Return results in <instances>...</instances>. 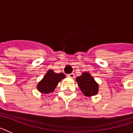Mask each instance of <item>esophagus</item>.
Listing matches in <instances>:
<instances>
[{
    "label": "esophagus",
    "instance_id": "1",
    "mask_svg": "<svg viewBox=\"0 0 133 133\" xmlns=\"http://www.w3.org/2000/svg\"><path fill=\"white\" fill-rule=\"evenodd\" d=\"M68 76V77H70V78H72V79H73V78H75V75L73 74V73H71V74H69V75H67Z\"/></svg>",
    "mask_w": 133,
    "mask_h": 133
}]
</instances>
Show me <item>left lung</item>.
<instances>
[{"label": "left lung", "mask_w": 133, "mask_h": 133, "mask_svg": "<svg viewBox=\"0 0 133 133\" xmlns=\"http://www.w3.org/2000/svg\"><path fill=\"white\" fill-rule=\"evenodd\" d=\"M76 81L81 92L86 97L94 96L98 93L99 85L90 73L83 72L80 77L76 78Z\"/></svg>", "instance_id": "left-lung-1"}]
</instances>
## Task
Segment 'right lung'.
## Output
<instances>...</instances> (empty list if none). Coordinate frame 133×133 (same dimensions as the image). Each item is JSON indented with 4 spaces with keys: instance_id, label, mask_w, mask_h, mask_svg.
<instances>
[{
    "instance_id": "right-lung-1",
    "label": "right lung",
    "mask_w": 133,
    "mask_h": 133,
    "mask_svg": "<svg viewBox=\"0 0 133 133\" xmlns=\"http://www.w3.org/2000/svg\"><path fill=\"white\" fill-rule=\"evenodd\" d=\"M65 77V75L63 73H55L52 70H49L44 77L37 85L38 90L43 94H49L52 92L54 89L63 79Z\"/></svg>"
}]
</instances>
